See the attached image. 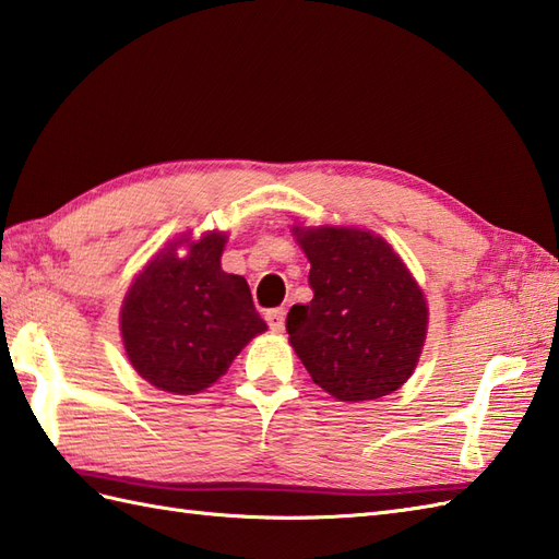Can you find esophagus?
I'll list each match as a JSON object with an SVG mask.
<instances>
[{"instance_id": "esophagus-1", "label": "esophagus", "mask_w": 559, "mask_h": 559, "mask_svg": "<svg viewBox=\"0 0 559 559\" xmlns=\"http://www.w3.org/2000/svg\"><path fill=\"white\" fill-rule=\"evenodd\" d=\"M284 313L282 308H272V311H267L265 313V320H267V325H270V330H275V332H282L284 330Z\"/></svg>"}]
</instances>
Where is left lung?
I'll return each instance as SVG.
<instances>
[{
	"mask_svg": "<svg viewBox=\"0 0 559 559\" xmlns=\"http://www.w3.org/2000/svg\"><path fill=\"white\" fill-rule=\"evenodd\" d=\"M311 260L313 301L292 306L287 332L313 382L340 402L400 390L414 373L428 306L412 272L378 234L294 227Z\"/></svg>",
	"mask_w": 559,
	"mask_h": 559,
	"instance_id": "8db88e82",
	"label": "left lung"
}]
</instances>
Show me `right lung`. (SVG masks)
<instances>
[{
    "instance_id": "add662e5",
    "label": "right lung",
    "mask_w": 559,
    "mask_h": 559,
    "mask_svg": "<svg viewBox=\"0 0 559 559\" xmlns=\"http://www.w3.org/2000/svg\"><path fill=\"white\" fill-rule=\"evenodd\" d=\"M186 242L190 255L179 259ZM227 234L167 243L133 280L121 306V340L135 373L157 390L195 394L227 373L255 334L265 332L241 275L222 270Z\"/></svg>"
}]
</instances>
